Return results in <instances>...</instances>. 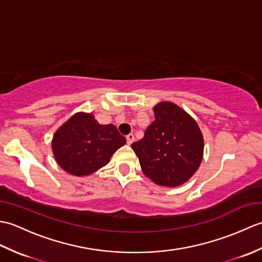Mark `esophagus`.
<instances>
[{
	"label": "esophagus",
	"instance_id": "1",
	"mask_svg": "<svg viewBox=\"0 0 262 262\" xmlns=\"http://www.w3.org/2000/svg\"><path fill=\"white\" fill-rule=\"evenodd\" d=\"M134 135H133V134H128L127 136H126V140H127V144H128V145H130V144L133 143V142H134Z\"/></svg>",
	"mask_w": 262,
	"mask_h": 262
}]
</instances>
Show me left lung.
Returning a JSON list of instances; mask_svg holds the SVG:
<instances>
[{
    "mask_svg": "<svg viewBox=\"0 0 262 262\" xmlns=\"http://www.w3.org/2000/svg\"><path fill=\"white\" fill-rule=\"evenodd\" d=\"M153 110L155 120L132 148L147 178L159 186L178 187L199 168L203 134L192 117L179 105L163 101Z\"/></svg>",
    "mask_w": 262,
    "mask_h": 262,
    "instance_id": "1",
    "label": "left lung"
}]
</instances>
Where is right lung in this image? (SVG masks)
Returning <instances> with one entry per match:
<instances>
[{"label":"right lung","mask_w":262,"mask_h":262,"mask_svg":"<svg viewBox=\"0 0 262 262\" xmlns=\"http://www.w3.org/2000/svg\"><path fill=\"white\" fill-rule=\"evenodd\" d=\"M125 143L126 138L115 125H100L92 114L77 113L55 133L52 148L60 168L82 177L108 164Z\"/></svg>","instance_id":"obj_1"}]
</instances>
